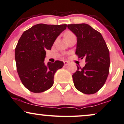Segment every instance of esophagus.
Returning a JSON list of instances; mask_svg holds the SVG:
<instances>
[{
  "label": "esophagus",
  "instance_id": "34e87169",
  "mask_svg": "<svg viewBox=\"0 0 124 124\" xmlns=\"http://www.w3.org/2000/svg\"><path fill=\"white\" fill-rule=\"evenodd\" d=\"M63 63H64V65H65V66H67V65H69V63L68 61H64Z\"/></svg>",
  "mask_w": 124,
  "mask_h": 124
}]
</instances>
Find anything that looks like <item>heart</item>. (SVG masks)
Segmentation results:
<instances>
[{"label":"heart","instance_id":"1","mask_svg":"<svg viewBox=\"0 0 124 124\" xmlns=\"http://www.w3.org/2000/svg\"><path fill=\"white\" fill-rule=\"evenodd\" d=\"M74 34L72 32H71L70 31H67L64 34V38H65V39H66V38L70 37L72 36Z\"/></svg>","mask_w":124,"mask_h":124}]
</instances>
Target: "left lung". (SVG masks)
<instances>
[{
	"label": "left lung",
	"mask_w": 124,
	"mask_h": 124,
	"mask_svg": "<svg viewBox=\"0 0 124 124\" xmlns=\"http://www.w3.org/2000/svg\"><path fill=\"white\" fill-rule=\"evenodd\" d=\"M76 35V54L85 59L83 68L78 67L72 75L74 85L86 94L96 93L104 85L109 73V52L101 34L87 24H68Z\"/></svg>",
	"instance_id": "1"
}]
</instances>
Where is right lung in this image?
<instances>
[{
	"mask_svg": "<svg viewBox=\"0 0 124 124\" xmlns=\"http://www.w3.org/2000/svg\"><path fill=\"white\" fill-rule=\"evenodd\" d=\"M66 24H38L25 31L15 49L17 73L23 85L33 93H42L54 84V75L63 66L62 61L44 63L46 49L54 42Z\"/></svg>",
	"mask_w": 124,
	"mask_h": 124,
	"instance_id": "obj_1",
	"label": "right lung"
}]
</instances>
